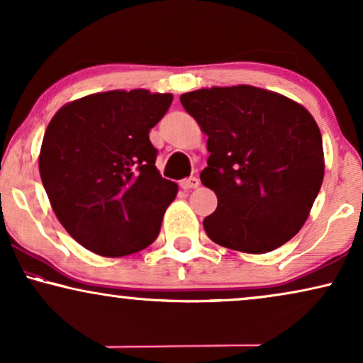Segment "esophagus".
Segmentation results:
<instances>
[{
    "instance_id": "obj_1",
    "label": "esophagus",
    "mask_w": 363,
    "mask_h": 363,
    "mask_svg": "<svg viewBox=\"0 0 363 363\" xmlns=\"http://www.w3.org/2000/svg\"><path fill=\"white\" fill-rule=\"evenodd\" d=\"M200 185V180H198L196 177H190V178H185V180L180 182V186L183 190H190V188H196Z\"/></svg>"
}]
</instances>
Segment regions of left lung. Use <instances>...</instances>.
<instances>
[{
    "instance_id": "8db88e82",
    "label": "left lung",
    "mask_w": 363,
    "mask_h": 363,
    "mask_svg": "<svg viewBox=\"0 0 363 363\" xmlns=\"http://www.w3.org/2000/svg\"><path fill=\"white\" fill-rule=\"evenodd\" d=\"M180 102L208 135L200 178L218 198L203 221L210 240L264 255L296 236L324 180L322 135L311 112L246 84L198 89Z\"/></svg>"
}]
</instances>
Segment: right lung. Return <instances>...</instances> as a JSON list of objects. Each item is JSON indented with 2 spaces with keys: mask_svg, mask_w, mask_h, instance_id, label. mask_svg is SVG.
I'll use <instances>...</instances> for the list:
<instances>
[{
  "mask_svg": "<svg viewBox=\"0 0 363 363\" xmlns=\"http://www.w3.org/2000/svg\"><path fill=\"white\" fill-rule=\"evenodd\" d=\"M172 94L107 91L54 113L39 152V173L57 220L99 256L133 255L152 245L178 185L162 178L148 132Z\"/></svg>",
  "mask_w": 363,
  "mask_h": 363,
  "instance_id": "1",
  "label": "right lung"
}]
</instances>
